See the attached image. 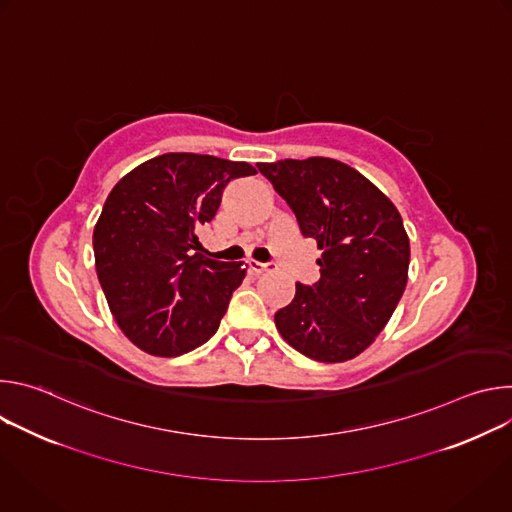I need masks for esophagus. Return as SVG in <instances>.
Returning a JSON list of instances; mask_svg holds the SVG:
<instances>
[{
	"mask_svg": "<svg viewBox=\"0 0 512 512\" xmlns=\"http://www.w3.org/2000/svg\"><path fill=\"white\" fill-rule=\"evenodd\" d=\"M247 265H249V271L251 273H255V275H261V273H267V271H271V265L269 263H259V261H247Z\"/></svg>",
	"mask_w": 512,
	"mask_h": 512,
	"instance_id": "34e87169",
	"label": "esophagus"
}]
</instances>
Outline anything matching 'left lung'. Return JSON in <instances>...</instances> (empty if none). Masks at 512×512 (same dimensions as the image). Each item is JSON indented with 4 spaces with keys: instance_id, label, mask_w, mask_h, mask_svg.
<instances>
[{
    "instance_id": "8db88e82",
    "label": "left lung",
    "mask_w": 512,
    "mask_h": 512,
    "mask_svg": "<svg viewBox=\"0 0 512 512\" xmlns=\"http://www.w3.org/2000/svg\"><path fill=\"white\" fill-rule=\"evenodd\" d=\"M322 249L320 279L296 283L275 312L283 340L320 362L367 350L393 316L409 271V237L395 204L354 168L332 158L257 164Z\"/></svg>"
}]
</instances>
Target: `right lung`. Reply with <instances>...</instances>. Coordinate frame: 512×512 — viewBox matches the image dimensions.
Instances as JSON below:
<instances>
[{"instance_id":"add662e5","label":"right lung","mask_w":512,"mask_h":512,"mask_svg":"<svg viewBox=\"0 0 512 512\" xmlns=\"http://www.w3.org/2000/svg\"><path fill=\"white\" fill-rule=\"evenodd\" d=\"M247 162L164 154L139 164L109 192L93 231L95 265L115 322L141 350L180 356L221 324L245 265L200 255L196 229L210 223Z\"/></svg>"}]
</instances>
